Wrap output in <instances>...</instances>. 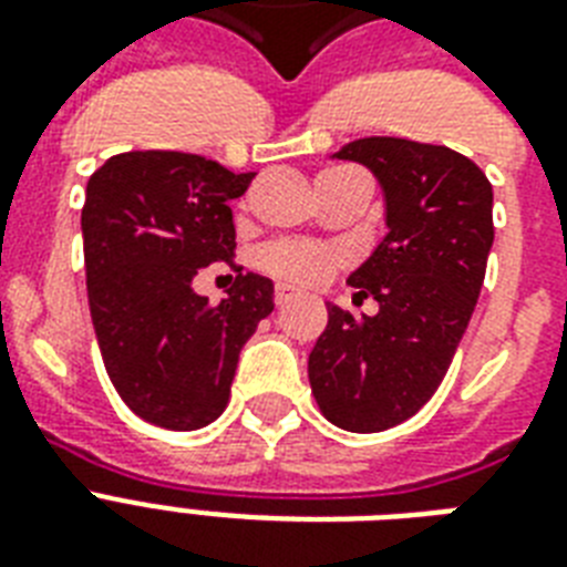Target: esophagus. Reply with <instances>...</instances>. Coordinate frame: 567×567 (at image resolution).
I'll return each mask as SVG.
<instances>
[{"label":"esophagus","instance_id":"34e87169","mask_svg":"<svg viewBox=\"0 0 567 567\" xmlns=\"http://www.w3.org/2000/svg\"><path fill=\"white\" fill-rule=\"evenodd\" d=\"M293 300L291 285H276V306H285V302Z\"/></svg>","mask_w":567,"mask_h":567}]
</instances>
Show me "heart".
Instances as JSON below:
<instances>
[{
	"label": "heart",
	"instance_id": "b5f03b06",
	"mask_svg": "<svg viewBox=\"0 0 567 567\" xmlns=\"http://www.w3.org/2000/svg\"><path fill=\"white\" fill-rule=\"evenodd\" d=\"M258 267L282 282L315 285L332 274L336 256L309 240H274L258 252Z\"/></svg>",
	"mask_w": 567,
	"mask_h": 567
}]
</instances>
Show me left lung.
I'll list each match as a JSON object with an SVG mask.
<instances>
[{"mask_svg":"<svg viewBox=\"0 0 567 567\" xmlns=\"http://www.w3.org/2000/svg\"><path fill=\"white\" fill-rule=\"evenodd\" d=\"M332 158L364 164L385 199V238L347 282L377 315L329 302L309 355L311 394L347 432L391 430L447 373L494 244L492 185L471 158L405 137H362Z\"/></svg>","mask_w":567,"mask_h":567,"instance_id":"1","label":"left lung"}]
</instances>
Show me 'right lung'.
<instances>
[{
  "label": "right lung",
  "mask_w": 567,
  "mask_h": 567,
  "mask_svg": "<svg viewBox=\"0 0 567 567\" xmlns=\"http://www.w3.org/2000/svg\"><path fill=\"white\" fill-rule=\"evenodd\" d=\"M252 173L190 153L114 155L82 208L87 302L102 362L123 403L164 430L220 417L240 347L274 311V282L240 274L217 306L190 288L196 270L235 249L229 199Z\"/></svg>",
  "instance_id": "right-lung-1"
}]
</instances>
